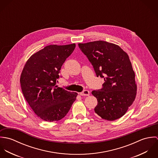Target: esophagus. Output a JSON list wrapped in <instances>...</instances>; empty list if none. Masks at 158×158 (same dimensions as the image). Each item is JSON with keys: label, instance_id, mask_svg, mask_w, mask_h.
Here are the masks:
<instances>
[{"label": "esophagus", "instance_id": "34e87169", "mask_svg": "<svg viewBox=\"0 0 158 158\" xmlns=\"http://www.w3.org/2000/svg\"><path fill=\"white\" fill-rule=\"evenodd\" d=\"M80 94L81 95H82V96H88V95H89V91L88 90H83L81 92H80Z\"/></svg>", "mask_w": 158, "mask_h": 158}]
</instances>
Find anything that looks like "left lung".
I'll return each instance as SVG.
<instances>
[{
  "instance_id": "1",
  "label": "left lung",
  "mask_w": 158,
  "mask_h": 158,
  "mask_svg": "<svg viewBox=\"0 0 158 158\" xmlns=\"http://www.w3.org/2000/svg\"><path fill=\"white\" fill-rule=\"evenodd\" d=\"M93 66L97 77L104 78L101 89L92 91L97 99L95 113L113 121L122 117L133 104L137 86L127 53L118 45L103 41L78 44Z\"/></svg>"
}]
</instances>
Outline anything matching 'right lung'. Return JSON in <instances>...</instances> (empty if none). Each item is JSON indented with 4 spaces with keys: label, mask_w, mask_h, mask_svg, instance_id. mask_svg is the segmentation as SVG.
Masks as SVG:
<instances>
[{
    "label": "right lung",
    "mask_w": 158,
    "mask_h": 158,
    "mask_svg": "<svg viewBox=\"0 0 158 158\" xmlns=\"http://www.w3.org/2000/svg\"><path fill=\"white\" fill-rule=\"evenodd\" d=\"M75 44L50 45L32 55L21 75L23 95L37 116L46 122L58 121L66 116L77 96L56 86L62 65Z\"/></svg>",
    "instance_id": "1"
}]
</instances>
